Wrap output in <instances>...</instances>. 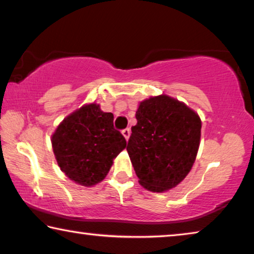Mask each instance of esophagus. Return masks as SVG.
Returning a JSON list of instances; mask_svg holds the SVG:
<instances>
[{
  "mask_svg": "<svg viewBox=\"0 0 254 254\" xmlns=\"http://www.w3.org/2000/svg\"><path fill=\"white\" fill-rule=\"evenodd\" d=\"M122 134L124 135V138H126V139L127 140L128 136H130V134H131L130 127H127V128H124V130H122Z\"/></svg>",
  "mask_w": 254,
  "mask_h": 254,
  "instance_id": "1",
  "label": "esophagus"
}]
</instances>
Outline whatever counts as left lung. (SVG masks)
Here are the masks:
<instances>
[{
  "label": "left lung",
  "mask_w": 254,
  "mask_h": 254,
  "mask_svg": "<svg viewBox=\"0 0 254 254\" xmlns=\"http://www.w3.org/2000/svg\"><path fill=\"white\" fill-rule=\"evenodd\" d=\"M127 154L143 188L170 190L191 171L199 149L201 121L183 103L157 96L140 103Z\"/></svg>",
  "instance_id": "1"
}]
</instances>
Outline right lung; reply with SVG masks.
<instances>
[{
  "label": "right lung",
  "instance_id": "right-lung-1",
  "mask_svg": "<svg viewBox=\"0 0 254 254\" xmlns=\"http://www.w3.org/2000/svg\"><path fill=\"white\" fill-rule=\"evenodd\" d=\"M114 115L90 104L72 113L52 136L59 166L67 178L91 187L107 175L113 159L127 147V140L114 127Z\"/></svg>",
  "mask_w": 254,
  "mask_h": 254
}]
</instances>
